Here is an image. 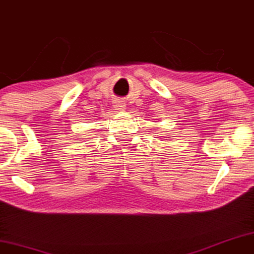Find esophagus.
Listing matches in <instances>:
<instances>
[{
  "label": "esophagus",
  "instance_id": "34e87169",
  "mask_svg": "<svg viewBox=\"0 0 254 254\" xmlns=\"http://www.w3.org/2000/svg\"><path fill=\"white\" fill-rule=\"evenodd\" d=\"M127 104L125 103H123V102H120V101H118V102H115V109L116 110H118V111H124L125 109H127Z\"/></svg>",
  "mask_w": 254,
  "mask_h": 254
}]
</instances>
